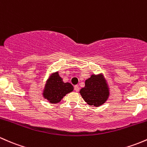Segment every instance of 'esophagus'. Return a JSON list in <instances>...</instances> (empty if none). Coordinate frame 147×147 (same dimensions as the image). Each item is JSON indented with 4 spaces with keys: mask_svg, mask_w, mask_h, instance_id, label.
<instances>
[{
    "mask_svg": "<svg viewBox=\"0 0 147 147\" xmlns=\"http://www.w3.org/2000/svg\"><path fill=\"white\" fill-rule=\"evenodd\" d=\"M74 90H75L76 92H78V91H79V87H78V86L76 85V86H74Z\"/></svg>",
    "mask_w": 147,
    "mask_h": 147,
    "instance_id": "esophagus-1",
    "label": "esophagus"
}]
</instances>
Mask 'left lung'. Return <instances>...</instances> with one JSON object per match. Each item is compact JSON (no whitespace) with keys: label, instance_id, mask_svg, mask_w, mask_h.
<instances>
[{"label":"left lung","instance_id":"8db88e82","mask_svg":"<svg viewBox=\"0 0 147 147\" xmlns=\"http://www.w3.org/2000/svg\"><path fill=\"white\" fill-rule=\"evenodd\" d=\"M80 93L88 105L98 107L107 100L109 90L102 76L92 75L86 80L85 87L81 89Z\"/></svg>","mask_w":147,"mask_h":147}]
</instances>
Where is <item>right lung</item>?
Returning a JSON list of instances; mask_svg holds the SVG:
<instances>
[{"label": "right lung", "mask_w": 147, "mask_h": 147, "mask_svg": "<svg viewBox=\"0 0 147 147\" xmlns=\"http://www.w3.org/2000/svg\"><path fill=\"white\" fill-rule=\"evenodd\" d=\"M74 87L69 83H63L58 72L52 74L45 85L43 96L51 103H57L67 93L73 91Z\"/></svg>", "instance_id": "right-lung-1"}]
</instances>
